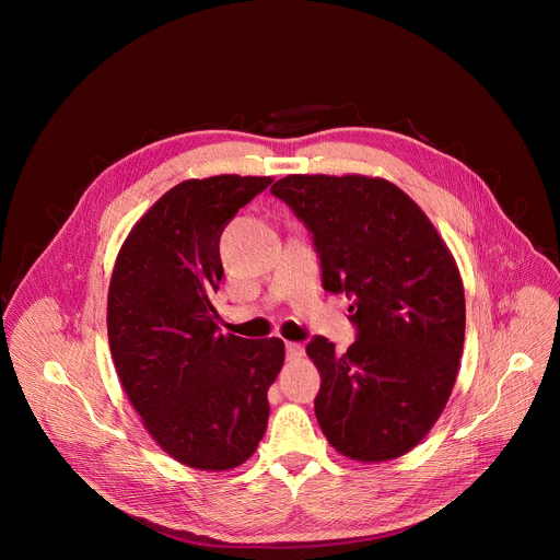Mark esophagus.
Instances as JSON below:
<instances>
[{"label": "esophagus", "mask_w": 560, "mask_h": 560, "mask_svg": "<svg viewBox=\"0 0 560 560\" xmlns=\"http://www.w3.org/2000/svg\"><path fill=\"white\" fill-rule=\"evenodd\" d=\"M285 357H288V359H301V357H303V346L288 341V343H285Z\"/></svg>", "instance_id": "34e87169"}]
</instances>
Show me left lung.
I'll use <instances>...</instances> for the list:
<instances>
[{
	"mask_svg": "<svg viewBox=\"0 0 560 560\" xmlns=\"http://www.w3.org/2000/svg\"><path fill=\"white\" fill-rule=\"evenodd\" d=\"M270 192L312 234L324 290L352 299L357 341L314 337L316 421L348 458L410 452L441 417L465 339L458 268L423 210L378 177L290 175Z\"/></svg>",
	"mask_w": 560,
	"mask_h": 560,
	"instance_id": "left-lung-1",
	"label": "left lung"
}]
</instances>
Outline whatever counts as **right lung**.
Instances as JSON below:
<instances>
[{
  "label": "right lung",
  "instance_id": "add662e5",
  "mask_svg": "<svg viewBox=\"0 0 560 560\" xmlns=\"http://www.w3.org/2000/svg\"><path fill=\"white\" fill-rule=\"evenodd\" d=\"M270 184L182 182L137 221L113 270L108 341L119 381L150 436L188 467L242 465L268 428L283 341L223 337L212 294L223 279L221 232Z\"/></svg>",
  "mask_w": 560,
  "mask_h": 560
}]
</instances>
